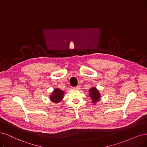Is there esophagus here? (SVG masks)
Wrapping results in <instances>:
<instances>
[{
    "instance_id": "esophagus-1",
    "label": "esophagus",
    "mask_w": 147,
    "mask_h": 147,
    "mask_svg": "<svg viewBox=\"0 0 147 147\" xmlns=\"http://www.w3.org/2000/svg\"><path fill=\"white\" fill-rule=\"evenodd\" d=\"M74 89H75V90H78V89H80V86H76V87H74Z\"/></svg>"
}]
</instances>
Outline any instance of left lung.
<instances>
[{
  "label": "left lung",
  "instance_id": "obj_1",
  "mask_svg": "<svg viewBox=\"0 0 147 147\" xmlns=\"http://www.w3.org/2000/svg\"><path fill=\"white\" fill-rule=\"evenodd\" d=\"M90 92V97L92 99V102L95 103L96 102L98 101L99 98H100V94H99L98 90L95 87H92V89L89 90Z\"/></svg>",
  "mask_w": 147,
  "mask_h": 147
}]
</instances>
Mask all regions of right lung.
<instances>
[{
    "instance_id": "right-lung-1",
    "label": "right lung",
    "mask_w": 147,
    "mask_h": 147,
    "mask_svg": "<svg viewBox=\"0 0 147 147\" xmlns=\"http://www.w3.org/2000/svg\"><path fill=\"white\" fill-rule=\"evenodd\" d=\"M63 94V91L59 89H56L53 92V93H52V95L50 97V99H51V101L52 102H54L55 103L60 102L64 96Z\"/></svg>"
}]
</instances>
